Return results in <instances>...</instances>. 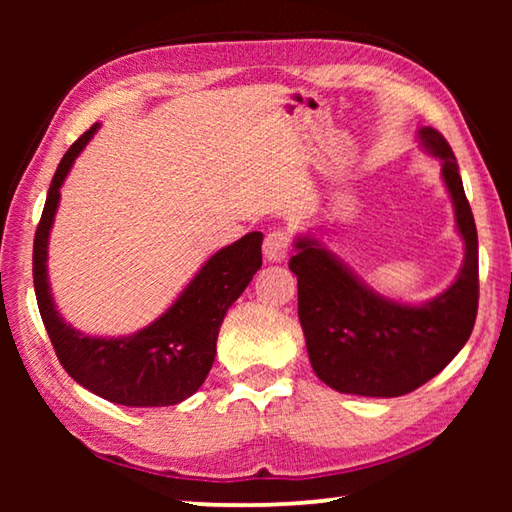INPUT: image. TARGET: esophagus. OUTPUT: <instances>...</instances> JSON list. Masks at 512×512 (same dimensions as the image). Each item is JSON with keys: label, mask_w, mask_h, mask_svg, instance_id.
<instances>
[{"label": "esophagus", "mask_w": 512, "mask_h": 512, "mask_svg": "<svg viewBox=\"0 0 512 512\" xmlns=\"http://www.w3.org/2000/svg\"><path fill=\"white\" fill-rule=\"evenodd\" d=\"M289 248H291V235L282 228L268 232L264 239V255L268 262H282V259L289 255Z\"/></svg>", "instance_id": "obj_1"}]
</instances>
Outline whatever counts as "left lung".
Returning a JSON list of instances; mask_svg holds the SVG:
<instances>
[{"label": "left lung", "mask_w": 512, "mask_h": 512, "mask_svg": "<svg viewBox=\"0 0 512 512\" xmlns=\"http://www.w3.org/2000/svg\"><path fill=\"white\" fill-rule=\"evenodd\" d=\"M443 160L456 228L465 241L452 287L420 307L372 293L316 239H298L289 268L298 277V316L311 368L339 393L406 395L436 377L470 339L479 309V239L452 146L436 128L418 133Z\"/></svg>", "instance_id": "8db88e82"}]
</instances>
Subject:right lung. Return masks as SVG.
Listing matches in <instances>:
<instances>
[{"label":"right lung","mask_w":512,"mask_h":512,"mask_svg":"<svg viewBox=\"0 0 512 512\" xmlns=\"http://www.w3.org/2000/svg\"><path fill=\"white\" fill-rule=\"evenodd\" d=\"M97 124L69 146L51 180L33 239V287L42 323L60 366L103 400L121 406H171L194 395L212 368L216 336L232 307L262 266V232H248L207 259L180 298L142 332L124 339H94L58 316L47 282V241L60 185Z\"/></svg>","instance_id":"1"}]
</instances>
